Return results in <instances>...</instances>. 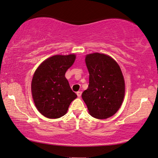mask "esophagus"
Returning <instances> with one entry per match:
<instances>
[{
	"label": "esophagus",
	"mask_w": 158,
	"mask_h": 158,
	"mask_svg": "<svg viewBox=\"0 0 158 158\" xmlns=\"http://www.w3.org/2000/svg\"><path fill=\"white\" fill-rule=\"evenodd\" d=\"M81 94H82V91H77V96H78L79 98L81 96Z\"/></svg>",
	"instance_id": "34e87169"
}]
</instances>
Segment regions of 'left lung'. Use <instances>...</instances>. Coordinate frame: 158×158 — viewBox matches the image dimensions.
<instances>
[{"label": "left lung", "mask_w": 158, "mask_h": 158, "mask_svg": "<svg viewBox=\"0 0 158 158\" xmlns=\"http://www.w3.org/2000/svg\"><path fill=\"white\" fill-rule=\"evenodd\" d=\"M89 85L82 94L88 112L99 119L115 114L123 102L125 83L117 62L109 55L93 53L85 57Z\"/></svg>", "instance_id": "1"}]
</instances>
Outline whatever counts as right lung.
Here are the masks:
<instances>
[{"instance_id":"add662e5","label":"right lung","mask_w":158,"mask_h":158,"mask_svg":"<svg viewBox=\"0 0 158 158\" xmlns=\"http://www.w3.org/2000/svg\"><path fill=\"white\" fill-rule=\"evenodd\" d=\"M75 55H54L42 62L34 73L31 94L36 109L49 118H57L67 113L77 98L66 79V71L74 63Z\"/></svg>"}]
</instances>
